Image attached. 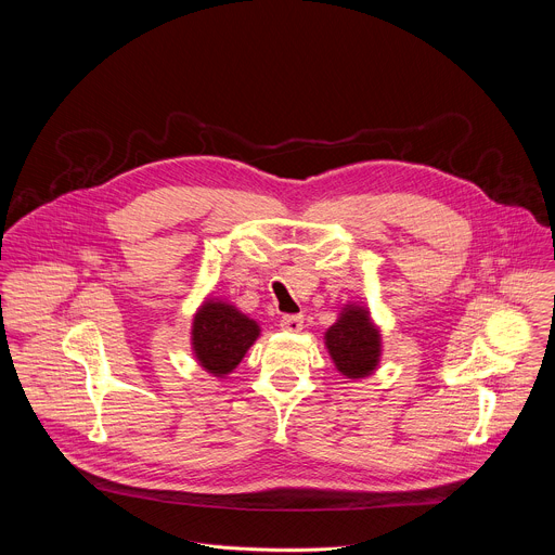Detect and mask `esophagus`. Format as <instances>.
Here are the masks:
<instances>
[{"label": "esophagus", "mask_w": 555, "mask_h": 555, "mask_svg": "<svg viewBox=\"0 0 555 555\" xmlns=\"http://www.w3.org/2000/svg\"><path fill=\"white\" fill-rule=\"evenodd\" d=\"M281 330L283 332H300L302 330V315H283L281 319Z\"/></svg>", "instance_id": "obj_1"}]
</instances>
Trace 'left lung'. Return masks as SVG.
I'll use <instances>...</instances> for the list:
<instances>
[{
  "label": "left lung",
  "instance_id": "obj_1",
  "mask_svg": "<svg viewBox=\"0 0 555 555\" xmlns=\"http://www.w3.org/2000/svg\"><path fill=\"white\" fill-rule=\"evenodd\" d=\"M325 347L345 377L360 379L371 375L379 364L382 338L369 309L345 305L338 321L325 334Z\"/></svg>",
  "mask_w": 555,
  "mask_h": 555
}]
</instances>
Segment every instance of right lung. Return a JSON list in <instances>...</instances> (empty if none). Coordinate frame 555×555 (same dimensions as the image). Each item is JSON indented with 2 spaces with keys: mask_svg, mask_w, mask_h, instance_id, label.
<instances>
[{
  "mask_svg": "<svg viewBox=\"0 0 555 555\" xmlns=\"http://www.w3.org/2000/svg\"><path fill=\"white\" fill-rule=\"evenodd\" d=\"M261 330L234 305L208 298L197 309L191 330V345L199 366L215 377L232 373L255 345Z\"/></svg>",
  "mask_w": 555,
  "mask_h": 555,
  "instance_id": "add662e5",
  "label": "right lung"
}]
</instances>
